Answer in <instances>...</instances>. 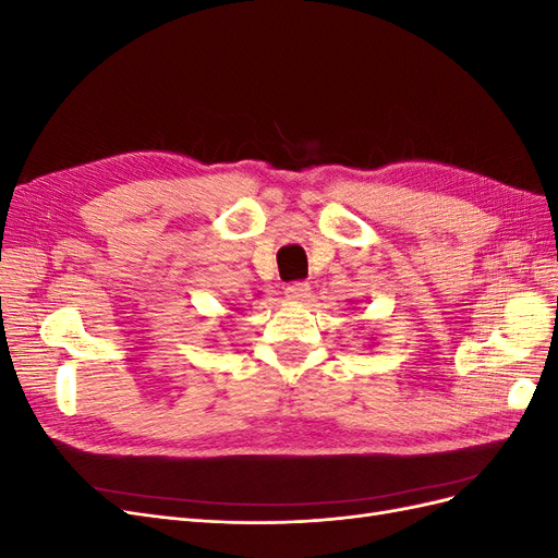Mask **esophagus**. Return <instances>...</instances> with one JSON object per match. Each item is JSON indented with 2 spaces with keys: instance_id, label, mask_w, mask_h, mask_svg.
Returning a JSON list of instances; mask_svg holds the SVG:
<instances>
[{
  "instance_id": "esophagus-1",
  "label": "esophagus",
  "mask_w": 558,
  "mask_h": 558,
  "mask_svg": "<svg viewBox=\"0 0 558 558\" xmlns=\"http://www.w3.org/2000/svg\"><path fill=\"white\" fill-rule=\"evenodd\" d=\"M286 298L289 300H295V302H302V300H307L310 298V293H312V289H310V283L307 281H293V283H289L286 286Z\"/></svg>"
}]
</instances>
